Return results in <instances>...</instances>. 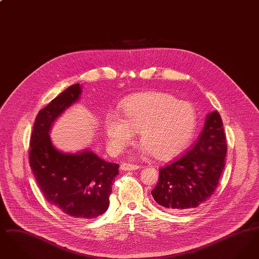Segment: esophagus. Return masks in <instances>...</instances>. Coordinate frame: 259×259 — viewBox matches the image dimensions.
<instances>
[{
	"label": "esophagus",
	"mask_w": 259,
	"mask_h": 259,
	"mask_svg": "<svg viewBox=\"0 0 259 259\" xmlns=\"http://www.w3.org/2000/svg\"><path fill=\"white\" fill-rule=\"evenodd\" d=\"M141 168L139 165L136 164H130V163H123L120 165V169L122 171H133V170H137Z\"/></svg>",
	"instance_id": "obj_1"
}]
</instances>
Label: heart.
I'll list each match as a JSON object with an SVG mask.
<instances>
[{
  "label": "heart",
  "instance_id": "b5f03b06",
  "mask_svg": "<svg viewBox=\"0 0 259 259\" xmlns=\"http://www.w3.org/2000/svg\"><path fill=\"white\" fill-rule=\"evenodd\" d=\"M196 124L197 115L191 104L168 93L151 91L125 99L120 117H108L105 131L115 151L123 150L132 142L134 131H140L147 153L169 159L190 143Z\"/></svg>",
  "mask_w": 259,
  "mask_h": 259
}]
</instances>
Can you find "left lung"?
Listing matches in <instances>:
<instances>
[{
  "instance_id": "8db88e82",
  "label": "left lung",
  "mask_w": 259,
  "mask_h": 259,
  "mask_svg": "<svg viewBox=\"0 0 259 259\" xmlns=\"http://www.w3.org/2000/svg\"><path fill=\"white\" fill-rule=\"evenodd\" d=\"M227 152L220 113L207 115L196 144L180 158L159 170V180L151 194L155 202L175 212L192 209L215 191Z\"/></svg>"
}]
</instances>
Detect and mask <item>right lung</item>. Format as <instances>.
Returning a JSON list of instances; mask_svg holds the SVG:
<instances>
[{"instance_id": "add662e5", "label": "right lung", "mask_w": 259, "mask_h": 259, "mask_svg": "<svg viewBox=\"0 0 259 259\" xmlns=\"http://www.w3.org/2000/svg\"><path fill=\"white\" fill-rule=\"evenodd\" d=\"M80 94L79 83L71 85L38 111L29 151L30 167L44 197L64 215L79 221L94 219L108 209L119 167L89 150L73 154L53 147L51 125Z\"/></svg>"}]
</instances>
